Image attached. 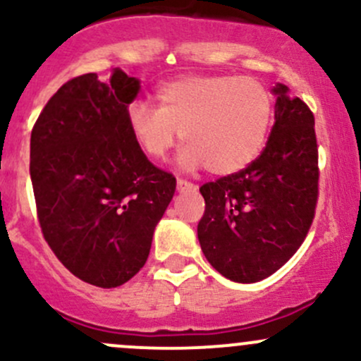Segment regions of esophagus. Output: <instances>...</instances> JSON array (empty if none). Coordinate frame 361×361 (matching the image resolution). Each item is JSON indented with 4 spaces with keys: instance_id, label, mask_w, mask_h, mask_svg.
<instances>
[{
    "instance_id": "esophagus-1",
    "label": "esophagus",
    "mask_w": 361,
    "mask_h": 361,
    "mask_svg": "<svg viewBox=\"0 0 361 361\" xmlns=\"http://www.w3.org/2000/svg\"><path fill=\"white\" fill-rule=\"evenodd\" d=\"M176 187L180 192H185V190H197V185L190 183V181H187V180H181V178L176 181Z\"/></svg>"
}]
</instances>
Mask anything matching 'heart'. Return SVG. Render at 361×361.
I'll list each match as a JSON object with an SVG mask.
<instances>
[{
  "instance_id": "heart-1",
  "label": "heart",
  "mask_w": 361,
  "mask_h": 361,
  "mask_svg": "<svg viewBox=\"0 0 361 361\" xmlns=\"http://www.w3.org/2000/svg\"><path fill=\"white\" fill-rule=\"evenodd\" d=\"M157 108L132 102L126 123L138 149L162 159L180 130L187 142L178 162L214 174H231L259 156L272 116V97L255 78L241 75H192L161 85Z\"/></svg>"
}]
</instances>
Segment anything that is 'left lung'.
I'll list each match as a JSON object with an SVG mask.
<instances>
[{"label":"left lung","instance_id":"1","mask_svg":"<svg viewBox=\"0 0 361 361\" xmlns=\"http://www.w3.org/2000/svg\"><path fill=\"white\" fill-rule=\"evenodd\" d=\"M274 125L265 149L238 173L202 185L197 235L219 274L257 283L274 274L303 243L319 199L314 113L277 84Z\"/></svg>","mask_w":361,"mask_h":361}]
</instances>
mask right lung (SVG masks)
I'll list each match as a JSON object with an SVG mask.
<instances>
[{"label":"right lung","instance_id":"add662e5","mask_svg":"<svg viewBox=\"0 0 361 361\" xmlns=\"http://www.w3.org/2000/svg\"><path fill=\"white\" fill-rule=\"evenodd\" d=\"M140 82L114 68L58 89L30 135V180L42 235L78 279L116 288L147 260L176 178L138 149L126 109Z\"/></svg>","mask_w":361,"mask_h":361}]
</instances>
